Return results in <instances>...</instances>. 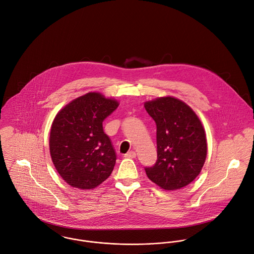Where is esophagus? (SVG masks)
Instances as JSON below:
<instances>
[{"mask_svg": "<svg viewBox=\"0 0 254 254\" xmlns=\"http://www.w3.org/2000/svg\"><path fill=\"white\" fill-rule=\"evenodd\" d=\"M126 158H135L136 157V153L135 151H129L127 154H125Z\"/></svg>", "mask_w": 254, "mask_h": 254, "instance_id": "obj_1", "label": "esophagus"}]
</instances>
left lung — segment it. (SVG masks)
<instances>
[{
    "instance_id": "left-lung-1",
    "label": "left lung",
    "mask_w": 254,
    "mask_h": 254,
    "mask_svg": "<svg viewBox=\"0 0 254 254\" xmlns=\"http://www.w3.org/2000/svg\"><path fill=\"white\" fill-rule=\"evenodd\" d=\"M156 124L157 160L147 177L168 191L181 189L200 174L207 157L205 129L195 112L173 97L145 102Z\"/></svg>"
}]
</instances>
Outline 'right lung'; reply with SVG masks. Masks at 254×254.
<instances>
[{
	"label": "right lung",
	"mask_w": 254,
	"mask_h": 254,
	"mask_svg": "<svg viewBox=\"0 0 254 254\" xmlns=\"http://www.w3.org/2000/svg\"><path fill=\"white\" fill-rule=\"evenodd\" d=\"M119 103L100 93H87L56 115L50 129L52 162L63 180L78 189H94L112 173L116 151L103 122Z\"/></svg>",
	"instance_id": "right-lung-1"
}]
</instances>
